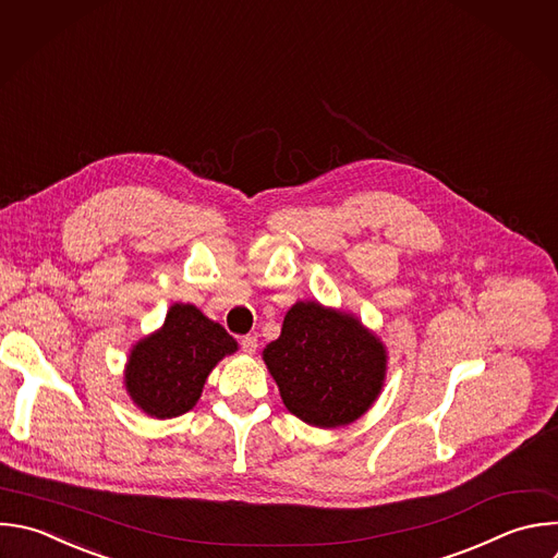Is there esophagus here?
<instances>
[{"mask_svg": "<svg viewBox=\"0 0 558 558\" xmlns=\"http://www.w3.org/2000/svg\"><path fill=\"white\" fill-rule=\"evenodd\" d=\"M241 348L247 352V354H254L256 348H258V339L254 335H245L241 337Z\"/></svg>", "mask_w": 558, "mask_h": 558, "instance_id": "obj_1", "label": "esophagus"}]
</instances>
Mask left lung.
<instances>
[{
    "label": "left lung",
    "instance_id": "left-lung-1",
    "mask_svg": "<svg viewBox=\"0 0 558 558\" xmlns=\"http://www.w3.org/2000/svg\"><path fill=\"white\" fill-rule=\"evenodd\" d=\"M263 359L287 410L324 429L356 421L379 397L386 377L384 343L359 319L317 302L291 306Z\"/></svg>",
    "mask_w": 558,
    "mask_h": 558
}]
</instances>
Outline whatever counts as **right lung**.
<instances>
[{"mask_svg": "<svg viewBox=\"0 0 558 558\" xmlns=\"http://www.w3.org/2000/svg\"><path fill=\"white\" fill-rule=\"evenodd\" d=\"M236 341L221 324L193 304L170 306L161 330L142 339L126 365V392L155 418H172L195 408L210 369Z\"/></svg>", "mask_w": 558, "mask_h": 558, "instance_id": "obj_1", "label": "right lung"}]
</instances>
